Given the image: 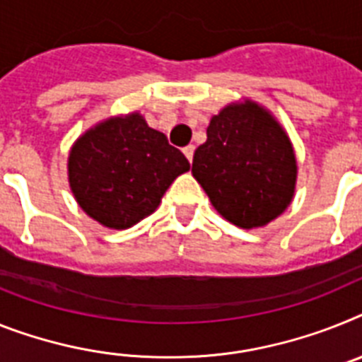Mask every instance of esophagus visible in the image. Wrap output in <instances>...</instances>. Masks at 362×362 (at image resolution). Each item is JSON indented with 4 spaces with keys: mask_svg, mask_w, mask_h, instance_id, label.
Returning <instances> with one entry per match:
<instances>
[{
    "mask_svg": "<svg viewBox=\"0 0 362 362\" xmlns=\"http://www.w3.org/2000/svg\"><path fill=\"white\" fill-rule=\"evenodd\" d=\"M193 153H195V147H193V145H187V147H184V154H186V158L189 160V163L193 162Z\"/></svg>",
    "mask_w": 362,
    "mask_h": 362,
    "instance_id": "obj_1",
    "label": "esophagus"
}]
</instances>
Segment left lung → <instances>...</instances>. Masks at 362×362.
Listing matches in <instances>:
<instances>
[{
  "label": "left lung",
  "mask_w": 362,
  "mask_h": 362,
  "mask_svg": "<svg viewBox=\"0 0 362 362\" xmlns=\"http://www.w3.org/2000/svg\"><path fill=\"white\" fill-rule=\"evenodd\" d=\"M193 176L214 208L241 228L265 226L291 204L296 158L289 136L256 103L214 115L193 154Z\"/></svg>",
  "instance_id": "left-lung-1"
}]
</instances>
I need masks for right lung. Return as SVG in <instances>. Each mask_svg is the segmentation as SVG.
Wrapping results in <instances>:
<instances>
[{"mask_svg":"<svg viewBox=\"0 0 362 362\" xmlns=\"http://www.w3.org/2000/svg\"><path fill=\"white\" fill-rule=\"evenodd\" d=\"M186 171L187 158L139 114L112 117L88 130L68 160L69 186L78 206L115 230L153 214L167 187Z\"/></svg>","mask_w":362,"mask_h":362,"instance_id":"add662e5","label":"right lung"}]
</instances>
